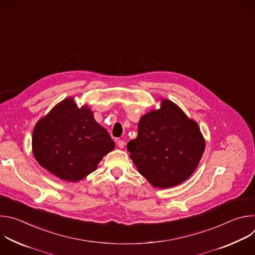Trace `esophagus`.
<instances>
[{
  "label": "esophagus",
  "mask_w": 255,
  "mask_h": 255,
  "mask_svg": "<svg viewBox=\"0 0 255 255\" xmlns=\"http://www.w3.org/2000/svg\"><path fill=\"white\" fill-rule=\"evenodd\" d=\"M117 145H118V147H119V148H124V146H125V142H124L123 140H119V141H117Z\"/></svg>",
  "instance_id": "obj_1"
}]
</instances>
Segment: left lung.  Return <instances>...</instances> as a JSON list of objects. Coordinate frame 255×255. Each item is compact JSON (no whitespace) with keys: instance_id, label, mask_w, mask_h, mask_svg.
Returning a JSON list of instances; mask_svg holds the SVG:
<instances>
[{"instance_id":"1","label":"left lung","mask_w":255,"mask_h":255,"mask_svg":"<svg viewBox=\"0 0 255 255\" xmlns=\"http://www.w3.org/2000/svg\"><path fill=\"white\" fill-rule=\"evenodd\" d=\"M205 139L198 123L167 99L160 108L144 114L138 135L127 149L139 173L154 188L175 187L198 167L205 151Z\"/></svg>"}]
</instances>
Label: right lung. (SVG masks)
Wrapping results in <instances>:
<instances>
[{
  "mask_svg": "<svg viewBox=\"0 0 255 255\" xmlns=\"http://www.w3.org/2000/svg\"><path fill=\"white\" fill-rule=\"evenodd\" d=\"M114 148V141L95 120L90 107H78L72 97L56 104L33 129L35 159L50 173L72 183L95 171Z\"/></svg>",
  "mask_w": 255,
  "mask_h": 255,
  "instance_id": "1",
  "label": "right lung"
}]
</instances>
